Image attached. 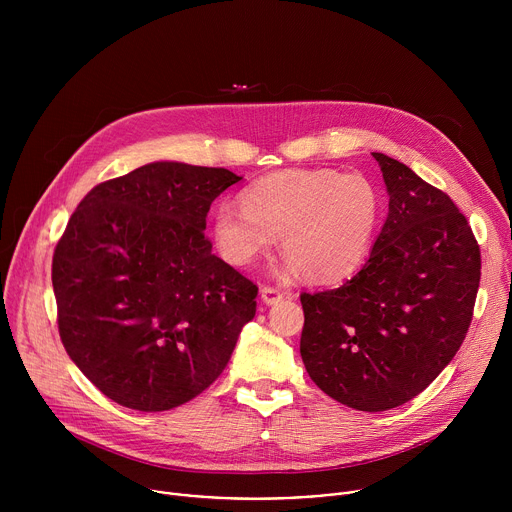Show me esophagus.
I'll return each mask as SVG.
<instances>
[{
	"instance_id": "obj_1",
	"label": "esophagus",
	"mask_w": 512,
	"mask_h": 512,
	"mask_svg": "<svg viewBox=\"0 0 512 512\" xmlns=\"http://www.w3.org/2000/svg\"><path fill=\"white\" fill-rule=\"evenodd\" d=\"M285 296H287V294H285V291H281V289H275V287H269V285L261 287V300H263V304H267V306H273V304L281 302Z\"/></svg>"
}]
</instances>
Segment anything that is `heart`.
<instances>
[{
	"mask_svg": "<svg viewBox=\"0 0 512 512\" xmlns=\"http://www.w3.org/2000/svg\"><path fill=\"white\" fill-rule=\"evenodd\" d=\"M212 214L218 253L231 265H249L279 235L287 271L310 281L338 283L354 275L369 255L381 200L360 174L287 170L269 174Z\"/></svg>",
	"mask_w": 512,
	"mask_h": 512,
	"instance_id": "heart-1",
	"label": "heart"
}]
</instances>
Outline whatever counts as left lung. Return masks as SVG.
I'll return each instance as SVG.
<instances>
[{
    "instance_id": "obj_1",
    "label": "left lung",
    "mask_w": 512,
    "mask_h": 512,
    "mask_svg": "<svg viewBox=\"0 0 512 512\" xmlns=\"http://www.w3.org/2000/svg\"><path fill=\"white\" fill-rule=\"evenodd\" d=\"M387 221L344 285L302 294V360L338 403L387 411L419 395L462 346L480 283V249L448 194L373 152Z\"/></svg>"
}]
</instances>
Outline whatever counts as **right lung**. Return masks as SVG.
<instances>
[{
  "instance_id": "1",
  "label": "right lung",
  "mask_w": 512,
  "mask_h": 512,
  "mask_svg": "<svg viewBox=\"0 0 512 512\" xmlns=\"http://www.w3.org/2000/svg\"><path fill=\"white\" fill-rule=\"evenodd\" d=\"M225 168L152 162L95 186L52 259L62 344L115 403L168 411L208 389L255 318L257 285L212 253Z\"/></svg>"
}]
</instances>
